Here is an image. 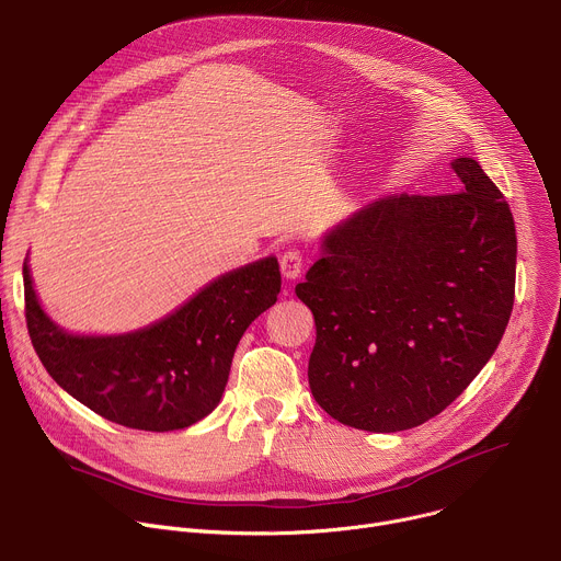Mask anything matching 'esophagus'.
Returning <instances> with one entry per match:
<instances>
[{
  "label": "esophagus",
  "mask_w": 561,
  "mask_h": 561,
  "mask_svg": "<svg viewBox=\"0 0 561 561\" xmlns=\"http://www.w3.org/2000/svg\"><path fill=\"white\" fill-rule=\"evenodd\" d=\"M279 268H282V275L286 282H295L299 275H301V268H304V260L297 251H288L282 255L279 260Z\"/></svg>",
  "instance_id": "1"
}]
</instances>
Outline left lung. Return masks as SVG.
I'll use <instances>...</instances> for the list:
<instances>
[{"label":"left lung","mask_w":561,"mask_h":561,"mask_svg":"<svg viewBox=\"0 0 561 561\" xmlns=\"http://www.w3.org/2000/svg\"><path fill=\"white\" fill-rule=\"evenodd\" d=\"M453 195H381L322 237L295 286L312 310L314 402L370 433L415 428L479 375L515 299L513 213L472 157Z\"/></svg>","instance_id":"1"}]
</instances>
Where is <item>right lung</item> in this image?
Instances as JSON below:
<instances>
[{
  "label": "right lung",
  "instance_id": "right-lung-1",
  "mask_svg": "<svg viewBox=\"0 0 561 561\" xmlns=\"http://www.w3.org/2000/svg\"><path fill=\"white\" fill-rule=\"evenodd\" d=\"M279 288L268 255L215 277L144 329L84 335L44 310L24 262L26 324L48 375L104 420L152 433L188 428L217 409L239 340Z\"/></svg>",
  "mask_w": 561,
  "mask_h": 561
}]
</instances>
